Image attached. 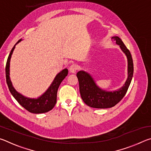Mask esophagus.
<instances>
[{"instance_id": "esophagus-1", "label": "esophagus", "mask_w": 151, "mask_h": 151, "mask_svg": "<svg viewBox=\"0 0 151 151\" xmlns=\"http://www.w3.org/2000/svg\"><path fill=\"white\" fill-rule=\"evenodd\" d=\"M78 69V66L76 65H75V64H73V65H71L70 67H69V70L70 73H76V70Z\"/></svg>"}]
</instances>
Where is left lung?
I'll use <instances>...</instances> for the list:
<instances>
[{
  "label": "left lung",
  "mask_w": 151,
  "mask_h": 151,
  "mask_svg": "<svg viewBox=\"0 0 151 151\" xmlns=\"http://www.w3.org/2000/svg\"><path fill=\"white\" fill-rule=\"evenodd\" d=\"M112 39L119 45L121 50L127 58L128 76L123 86L116 91H107L96 85L95 81L88 73L84 70L78 71L76 74L81 98L88 106L96 109H108L115 106L122 100L127 93L133 76V62L130 51L119 37H112Z\"/></svg>",
  "instance_id": "1"
}]
</instances>
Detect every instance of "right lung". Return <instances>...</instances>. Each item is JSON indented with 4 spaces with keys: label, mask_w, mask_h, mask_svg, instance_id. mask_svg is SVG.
Masks as SVG:
<instances>
[{
    "label": "right lung",
    "mask_w": 151,
    "mask_h": 151,
    "mask_svg": "<svg viewBox=\"0 0 151 151\" xmlns=\"http://www.w3.org/2000/svg\"><path fill=\"white\" fill-rule=\"evenodd\" d=\"M22 39H20L16 44L14 45L13 48L10 52L9 56L7 59L6 65V83L9 86V89L12 95L16 99L18 103L22 107L27 110L28 111L35 114H40L45 113V112H48L53 109L57 103V96L58 88L59 87L61 82H62L65 78L68 75V69L65 68L61 70L56 75L54 80L52 82L49 87L43 93L41 96L38 98H29L27 97L22 94L19 93L16 89L12 86V82L10 78V62L12 57V52L18 43L21 41Z\"/></svg>",
    "instance_id": "obj_1"
}]
</instances>
